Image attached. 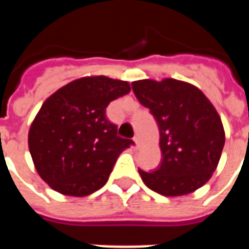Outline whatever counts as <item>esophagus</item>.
Returning <instances> with one entry per match:
<instances>
[{"label":"esophagus","mask_w":249,"mask_h":249,"mask_svg":"<svg viewBox=\"0 0 249 249\" xmlns=\"http://www.w3.org/2000/svg\"><path fill=\"white\" fill-rule=\"evenodd\" d=\"M133 141H135V148H139V145H140V142H139V137H135Z\"/></svg>","instance_id":"obj_1"}]
</instances>
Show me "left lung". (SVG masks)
Wrapping results in <instances>:
<instances>
[{"label":"left lung","instance_id":"left-lung-1","mask_svg":"<svg viewBox=\"0 0 249 249\" xmlns=\"http://www.w3.org/2000/svg\"><path fill=\"white\" fill-rule=\"evenodd\" d=\"M136 97L159 125L161 165L139 169L152 191L168 197L195 192L212 178L224 148L225 132L217 110L197 87L175 78L132 82Z\"/></svg>","mask_w":249,"mask_h":249}]
</instances>
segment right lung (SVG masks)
<instances>
[{"label":"right lung","mask_w":249,"mask_h":249,"mask_svg":"<svg viewBox=\"0 0 249 249\" xmlns=\"http://www.w3.org/2000/svg\"><path fill=\"white\" fill-rule=\"evenodd\" d=\"M129 92L128 81L87 76L44 101L30 125L28 145L36 171L52 189L84 197L105 185L121 152L133 144L117 136L105 110Z\"/></svg>","instance_id":"add662e5"}]
</instances>
